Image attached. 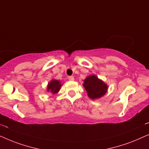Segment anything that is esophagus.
<instances>
[{
    "instance_id": "34e87169",
    "label": "esophagus",
    "mask_w": 149,
    "mask_h": 149,
    "mask_svg": "<svg viewBox=\"0 0 149 149\" xmlns=\"http://www.w3.org/2000/svg\"><path fill=\"white\" fill-rule=\"evenodd\" d=\"M68 79H70V80H71V81H73V80H74V77L72 76V75H71V76H69L68 77Z\"/></svg>"
}]
</instances>
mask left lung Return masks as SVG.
I'll return each mask as SVG.
<instances>
[{
    "instance_id": "left-lung-1",
    "label": "left lung",
    "mask_w": 149,
    "mask_h": 149,
    "mask_svg": "<svg viewBox=\"0 0 149 149\" xmlns=\"http://www.w3.org/2000/svg\"><path fill=\"white\" fill-rule=\"evenodd\" d=\"M84 82L83 86L86 91L88 97L92 99L102 97L107 91V85L95 75H89L84 80Z\"/></svg>"
}]
</instances>
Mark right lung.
I'll use <instances>...</instances> for the list:
<instances>
[{
    "label": "right lung",
    "instance_id": "1",
    "mask_svg": "<svg viewBox=\"0 0 149 149\" xmlns=\"http://www.w3.org/2000/svg\"><path fill=\"white\" fill-rule=\"evenodd\" d=\"M60 81L56 79H52L47 86V92H51L53 94L57 93L61 87Z\"/></svg>",
    "mask_w": 149,
    "mask_h": 149
}]
</instances>
